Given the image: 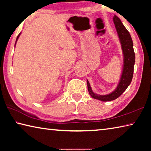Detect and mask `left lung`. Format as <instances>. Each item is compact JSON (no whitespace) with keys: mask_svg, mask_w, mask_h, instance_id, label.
Here are the masks:
<instances>
[{"mask_svg":"<svg viewBox=\"0 0 151 151\" xmlns=\"http://www.w3.org/2000/svg\"><path fill=\"white\" fill-rule=\"evenodd\" d=\"M113 22L121 42V48L123 56V67L121 78L116 88L112 93L107 94H98L94 93L91 88L88 81H86L88 91L90 95L93 99L99 101L106 102L115 100L124 93L128 86L131 84L134 72V65L135 63V55L133 49V42L129 32L122 23L121 19L114 15Z\"/></svg>","mask_w":151,"mask_h":151,"instance_id":"obj_1","label":"left lung"}]
</instances>
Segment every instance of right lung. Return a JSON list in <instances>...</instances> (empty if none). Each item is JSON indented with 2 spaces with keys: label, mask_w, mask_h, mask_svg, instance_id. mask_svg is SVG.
Masks as SVG:
<instances>
[{
  "label": "right lung",
  "mask_w": 151,
  "mask_h": 151,
  "mask_svg": "<svg viewBox=\"0 0 151 151\" xmlns=\"http://www.w3.org/2000/svg\"><path fill=\"white\" fill-rule=\"evenodd\" d=\"M20 34H21V33H19V35L17 36V40H16V42H15V45H14V47H15V45H16V43H17V40H18V39H19V37H20Z\"/></svg>",
  "instance_id": "add662e5"
}]
</instances>
